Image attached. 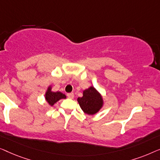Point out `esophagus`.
<instances>
[{
  "instance_id": "obj_1",
  "label": "esophagus",
  "mask_w": 160,
  "mask_h": 160,
  "mask_svg": "<svg viewBox=\"0 0 160 160\" xmlns=\"http://www.w3.org/2000/svg\"><path fill=\"white\" fill-rule=\"evenodd\" d=\"M74 93H68L67 94V97H68L69 98H71V99H72V98H74Z\"/></svg>"
}]
</instances>
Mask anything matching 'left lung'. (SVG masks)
Masks as SVG:
<instances>
[{"instance_id":"8db88e82","label":"left lung","mask_w":160,"mask_h":160,"mask_svg":"<svg viewBox=\"0 0 160 160\" xmlns=\"http://www.w3.org/2000/svg\"><path fill=\"white\" fill-rule=\"evenodd\" d=\"M77 100L81 109L88 115H93L98 113L104 103L102 94L93 86H90L88 88L84 90L82 97H78Z\"/></svg>"}]
</instances>
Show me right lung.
I'll return each instance as SVG.
<instances>
[{
    "label": "right lung",
    "mask_w": 160,
    "mask_h": 160,
    "mask_svg": "<svg viewBox=\"0 0 160 160\" xmlns=\"http://www.w3.org/2000/svg\"><path fill=\"white\" fill-rule=\"evenodd\" d=\"M67 96L60 91L54 92L52 91V85H49L45 93V99L50 107H53L56 103L63 98H66Z\"/></svg>",
    "instance_id": "obj_1"
}]
</instances>
